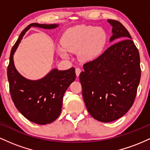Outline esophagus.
<instances>
[{
    "label": "esophagus",
    "mask_w": 150,
    "mask_h": 150,
    "mask_svg": "<svg viewBox=\"0 0 150 150\" xmlns=\"http://www.w3.org/2000/svg\"><path fill=\"white\" fill-rule=\"evenodd\" d=\"M81 71H82V70H81V69H80V68H76V69H75V73H76V75H77V77H78L79 75H80Z\"/></svg>",
    "instance_id": "34e87169"
}]
</instances>
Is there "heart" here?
<instances>
[{
    "label": "heart",
    "mask_w": 150,
    "mask_h": 150,
    "mask_svg": "<svg viewBox=\"0 0 150 150\" xmlns=\"http://www.w3.org/2000/svg\"><path fill=\"white\" fill-rule=\"evenodd\" d=\"M107 41L106 32L100 27L78 25L67 30L62 37V45L58 52L64 58L70 57V52H78L82 61H91L102 53Z\"/></svg>",
    "instance_id": "obj_1"
}]
</instances>
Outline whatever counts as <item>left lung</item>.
<instances>
[{"instance_id":"obj_1","label":"left lung","mask_w":150,"mask_h":150,"mask_svg":"<svg viewBox=\"0 0 150 150\" xmlns=\"http://www.w3.org/2000/svg\"><path fill=\"white\" fill-rule=\"evenodd\" d=\"M108 22L113 27L110 41L119 42L85 63L80 74L87 111L94 119L104 123L118 119L128 112L135 99L141 77L140 54L128 31L117 20Z\"/></svg>"}]
</instances>
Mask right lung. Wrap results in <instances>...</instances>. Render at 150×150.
Masks as SVG:
<instances>
[{"mask_svg":"<svg viewBox=\"0 0 150 150\" xmlns=\"http://www.w3.org/2000/svg\"><path fill=\"white\" fill-rule=\"evenodd\" d=\"M31 27L50 30L57 27L58 25L32 23L27 26L12 48L7 74L10 95L18 111L30 121L44 125L52 123L61 114L63 95L75 80L76 74L74 68L67 70L53 69L44 78L33 81L25 79L17 71L13 54Z\"/></svg>","mask_w":150,"mask_h":150,"instance_id":"obj_1","label":"right lung"}]
</instances>
